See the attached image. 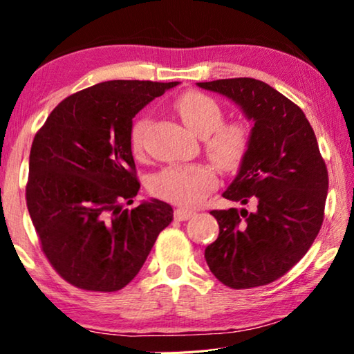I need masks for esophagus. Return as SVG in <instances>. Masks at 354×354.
<instances>
[{
    "label": "esophagus",
    "mask_w": 354,
    "mask_h": 354,
    "mask_svg": "<svg viewBox=\"0 0 354 354\" xmlns=\"http://www.w3.org/2000/svg\"><path fill=\"white\" fill-rule=\"evenodd\" d=\"M196 213L193 209H187V208H177L176 212H174V218L177 221H188L189 218H193Z\"/></svg>",
    "instance_id": "1"
}]
</instances>
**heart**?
<instances>
[{
  "instance_id": "b5f03b06",
  "label": "heart",
  "mask_w": 354,
  "mask_h": 354,
  "mask_svg": "<svg viewBox=\"0 0 354 354\" xmlns=\"http://www.w3.org/2000/svg\"><path fill=\"white\" fill-rule=\"evenodd\" d=\"M174 109L191 132L203 136V147L216 165L233 169L243 161L250 145V129L244 121L222 122L224 111L216 99L201 91H188L174 102ZM149 124L151 120L147 116H140L130 129V146L135 153L142 151ZM216 183L218 178L209 165H176L153 176L151 191L163 201L196 207Z\"/></svg>"
}]
</instances>
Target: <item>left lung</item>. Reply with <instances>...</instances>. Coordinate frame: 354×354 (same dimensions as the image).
I'll use <instances>...</instances> for the list:
<instances>
[{"mask_svg": "<svg viewBox=\"0 0 354 354\" xmlns=\"http://www.w3.org/2000/svg\"><path fill=\"white\" fill-rule=\"evenodd\" d=\"M238 104L252 120L250 145L225 199L255 212L213 209L219 236L205 249L209 270L232 289L264 286L305 257L324 222L328 171L299 105L252 77L197 82Z\"/></svg>", "mask_w": 354, "mask_h": 354, "instance_id": "obj_1", "label": "left lung"}]
</instances>
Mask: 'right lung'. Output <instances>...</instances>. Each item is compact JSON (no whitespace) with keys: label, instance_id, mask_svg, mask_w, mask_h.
Returning <instances> with one entry per match:
<instances>
[{"label":"right lung","instance_id":"add662e5","mask_svg":"<svg viewBox=\"0 0 354 354\" xmlns=\"http://www.w3.org/2000/svg\"><path fill=\"white\" fill-rule=\"evenodd\" d=\"M178 82L109 80L65 97L35 133L26 205L41 250L73 286L115 292L133 280L172 207L132 209L140 182L130 146L135 115Z\"/></svg>","mask_w":354,"mask_h":354}]
</instances>
